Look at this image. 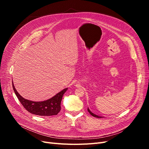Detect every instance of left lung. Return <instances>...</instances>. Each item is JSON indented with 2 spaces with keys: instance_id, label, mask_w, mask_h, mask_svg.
Listing matches in <instances>:
<instances>
[{
  "instance_id": "left-lung-1",
  "label": "left lung",
  "mask_w": 149,
  "mask_h": 149,
  "mask_svg": "<svg viewBox=\"0 0 149 149\" xmlns=\"http://www.w3.org/2000/svg\"><path fill=\"white\" fill-rule=\"evenodd\" d=\"M88 112H89V114H91V116H94V117H96V118H102V117H101V116H97V115H96V114H94V113H93V112L90 111L89 109V108L88 107Z\"/></svg>"
}]
</instances>
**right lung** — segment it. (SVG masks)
<instances>
[{
    "label": "right lung",
    "mask_w": 149,
    "mask_h": 149,
    "mask_svg": "<svg viewBox=\"0 0 149 149\" xmlns=\"http://www.w3.org/2000/svg\"><path fill=\"white\" fill-rule=\"evenodd\" d=\"M12 87L17 98L26 111L33 114L42 116H50L58 114L61 110V102L63 96L68 89V88L63 89L61 91L48 100L35 102L25 100L22 97L17 91L13 83Z\"/></svg>",
    "instance_id": "obj_1"
}]
</instances>
